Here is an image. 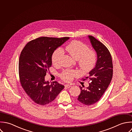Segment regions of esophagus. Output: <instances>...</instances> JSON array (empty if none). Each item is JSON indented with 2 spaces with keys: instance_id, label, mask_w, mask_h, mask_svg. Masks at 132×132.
<instances>
[{
  "instance_id": "34e87169",
  "label": "esophagus",
  "mask_w": 132,
  "mask_h": 132,
  "mask_svg": "<svg viewBox=\"0 0 132 132\" xmlns=\"http://www.w3.org/2000/svg\"><path fill=\"white\" fill-rule=\"evenodd\" d=\"M65 86L66 87H67V88H70V87H71V85H69V84H66V85H65Z\"/></svg>"
}]
</instances>
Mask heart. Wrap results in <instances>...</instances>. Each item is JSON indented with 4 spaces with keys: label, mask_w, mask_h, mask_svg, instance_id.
<instances>
[{
    "label": "heart",
    "mask_w": 132,
    "mask_h": 132,
    "mask_svg": "<svg viewBox=\"0 0 132 132\" xmlns=\"http://www.w3.org/2000/svg\"><path fill=\"white\" fill-rule=\"evenodd\" d=\"M65 50L74 59L78 61L82 70L89 71L94 68L96 63V54L94 51L89 50L87 45L79 41H73L66 46ZM63 53V50L61 48L55 50L52 58L53 64H59ZM78 73L75 70H66L61 73V77L64 80L69 81Z\"/></svg>",
    "instance_id": "b5f03b06"
}]
</instances>
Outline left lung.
<instances>
[{
  "label": "left lung",
  "instance_id": "8db88e82",
  "mask_svg": "<svg viewBox=\"0 0 132 132\" xmlns=\"http://www.w3.org/2000/svg\"><path fill=\"white\" fill-rule=\"evenodd\" d=\"M91 45L97 55L95 66L89 73V85L86 89L79 86L81 90L78 100L86 105L98 102L105 93L113 76V64L111 54L108 48L100 41L92 36H88Z\"/></svg>",
  "mask_w": 132,
  "mask_h": 132
}]
</instances>
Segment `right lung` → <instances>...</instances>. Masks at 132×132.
I'll return each instance as SVG.
<instances>
[{
  "mask_svg": "<svg viewBox=\"0 0 132 132\" xmlns=\"http://www.w3.org/2000/svg\"><path fill=\"white\" fill-rule=\"evenodd\" d=\"M69 39L42 37L27 43L19 60V75L21 86L28 96L36 104L45 105L52 102L64 86L45 80L52 65L54 51Z\"/></svg>",
  "mask_w": 132,
  "mask_h": 132,
  "instance_id": "1",
  "label": "right lung"
}]
</instances>
